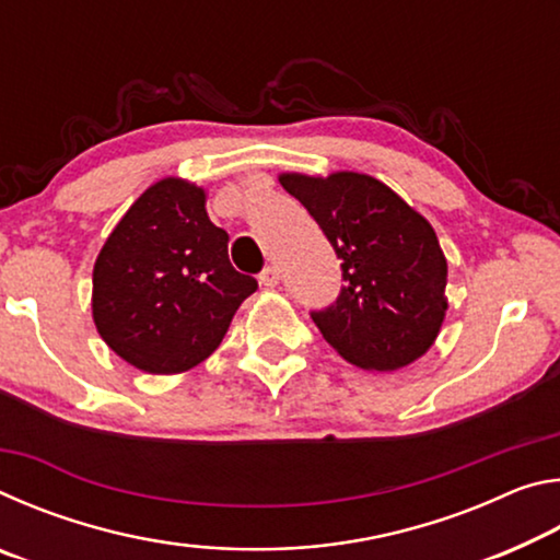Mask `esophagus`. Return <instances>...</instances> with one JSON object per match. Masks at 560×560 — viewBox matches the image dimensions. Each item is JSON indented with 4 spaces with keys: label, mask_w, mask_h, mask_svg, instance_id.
Here are the masks:
<instances>
[{
    "label": "esophagus",
    "mask_w": 560,
    "mask_h": 560,
    "mask_svg": "<svg viewBox=\"0 0 560 560\" xmlns=\"http://www.w3.org/2000/svg\"><path fill=\"white\" fill-rule=\"evenodd\" d=\"M259 281H261V287L273 289L279 283V269L277 267H264V271L259 273Z\"/></svg>",
    "instance_id": "obj_1"
}]
</instances>
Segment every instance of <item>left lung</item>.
Listing matches in <instances>:
<instances>
[{
	"instance_id": "left-lung-1",
	"label": "left lung",
	"mask_w": 560,
	"mask_h": 560,
	"mask_svg": "<svg viewBox=\"0 0 560 560\" xmlns=\"http://www.w3.org/2000/svg\"><path fill=\"white\" fill-rule=\"evenodd\" d=\"M279 183L340 259L336 301L311 311L328 343L365 371H397L428 353L447 311V259L430 222L371 175H281Z\"/></svg>"
}]
</instances>
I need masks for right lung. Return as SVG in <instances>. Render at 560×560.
Listing matches in <instances>:
<instances>
[{
	"instance_id": "obj_1",
	"label": "right lung",
	"mask_w": 560,
	"mask_h": 560,
	"mask_svg": "<svg viewBox=\"0 0 560 560\" xmlns=\"http://www.w3.org/2000/svg\"><path fill=\"white\" fill-rule=\"evenodd\" d=\"M205 189L167 177L110 232L93 267V320L110 350L153 375L210 358L257 279L230 264Z\"/></svg>"
}]
</instances>
